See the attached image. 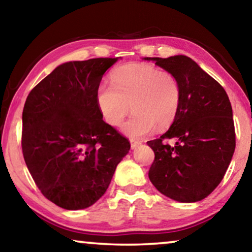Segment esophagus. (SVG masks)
Here are the masks:
<instances>
[{"label": "esophagus", "mask_w": 252, "mask_h": 252, "mask_svg": "<svg viewBox=\"0 0 252 252\" xmlns=\"http://www.w3.org/2000/svg\"><path fill=\"white\" fill-rule=\"evenodd\" d=\"M130 142H131V148H132V149H137V148L141 145V142L137 140H131Z\"/></svg>", "instance_id": "34e87169"}]
</instances>
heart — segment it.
Here are the masks:
<instances>
[{
    "label": "heart",
    "instance_id": "b5f03b06",
    "mask_svg": "<svg viewBox=\"0 0 252 252\" xmlns=\"http://www.w3.org/2000/svg\"><path fill=\"white\" fill-rule=\"evenodd\" d=\"M111 84H101L96 104L107 125L119 126L132 109L123 132L132 139L165 130L176 120L182 103V87L174 74L151 63H133L114 69Z\"/></svg>",
    "mask_w": 252,
    "mask_h": 252
}]
</instances>
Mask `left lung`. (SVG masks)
I'll return each instance as SVG.
<instances>
[{"label":"left lung","instance_id":"8db88e82","mask_svg":"<svg viewBox=\"0 0 252 252\" xmlns=\"http://www.w3.org/2000/svg\"><path fill=\"white\" fill-rule=\"evenodd\" d=\"M143 59L174 74L182 87L176 120L160 138L147 142L155 153L150 182L174 201H202L221 183L235 149L229 96L187 56ZM173 137L177 139L175 146L164 142Z\"/></svg>","mask_w":252,"mask_h":252}]
</instances>
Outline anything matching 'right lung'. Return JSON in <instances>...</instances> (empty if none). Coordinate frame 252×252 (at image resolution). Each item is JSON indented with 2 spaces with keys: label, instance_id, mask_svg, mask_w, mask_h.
<instances>
[{
  "label": "right lung",
  "instance_id": "add662e5",
  "mask_svg": "<svg viewBox=\"0 0 252 252\" xmlns=\"http://www.w3.org/2000/svg\"><path fill=\"white\" fill-rule=\"evenodd\" d=\"M118 59L62 63L30 92L23 107L26 165L43 196L65 210L97 202L130 150L96 104L103 75Z\"/></svg>",
  "mask_w": 252,
  "mask_h": 252
}]
</instances>
